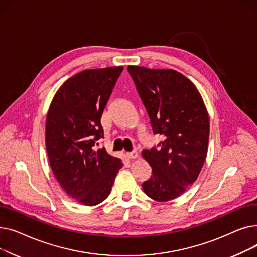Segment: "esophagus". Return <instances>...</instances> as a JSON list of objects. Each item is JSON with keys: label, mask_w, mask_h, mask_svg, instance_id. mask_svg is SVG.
Here are the masks:
<instances>
[{"label": "esophagus", "mask_w": 257, "mask_h": 257, "mask_svg": "<svg viewBox=\"0 0 257 257\" xmlns=\"http://www.w3.org/2000/svg\"><path fill=\"white\" fill-rule=\"evenodd\" d=\"M126 155H127V157L128 158H130V159H134V158H137L138 157V152L137 151H132V152H127L126 153Z\"/></svg>", "instance_id": "esophagus-1"}]
</instances>
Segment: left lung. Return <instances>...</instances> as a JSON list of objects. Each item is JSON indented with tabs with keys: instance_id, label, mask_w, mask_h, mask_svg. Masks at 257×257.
<instances>
[{
	"instance_id": "left-lung-1",
	"label": "left lung",
	"mask_w": 257,
	"mask_h": 257,
	"mask_svg": "<svg viewBox=\"0 0 257 257\" xmlns=\"http://www.w3.org/2000/svg\"><path fill=\"white\" fill-rule=\"evenodd\" d=\"M160 148L144 150L152 176L145 194L158 202L178 198L198 178L208 149L209 118L203 99L190 79L171 69L129 65Z\"/></svg>"
}]
</instances>
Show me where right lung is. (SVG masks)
Listing matches in <instances>:
<instances>
[{"label":"right lung","mask_w":257,"mask_h":257,"mask_svg":"<svg viewBox=\"0 0 257 257\" xmlns=\"http://www.w3.org/2000/svg\"><path fill=\"white\" fill-rule=\"evenodd\" d=\"M123 66L85 70L67 79L54 96L46 119V149L64 193L85 206L100 204L111 192L119 158L103 147L101 116Z\"/></svg>","instance_id":"add662e5"}]
</instances>
